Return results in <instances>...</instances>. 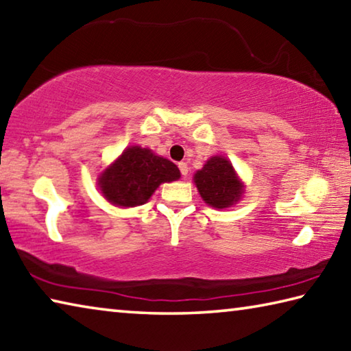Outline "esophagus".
Returning a JSON list of instances; mask_svg holds the SVG:
<instances>
[{
    "label": "esophagus",
    "mask_w": 351,
    "mask_h": 351,
    "mask_svg": "<svg viewBox=\"0 0 351 351\" xmlns=\"http://www.w3.org/2000/svg\"><path fill=\"white\" fill-rule=\"evenodd\" d=\"M179 169H180V172H182V176H188V165L185 163V162H180L179 163Z\"/></svg>",
    "instance_id": "34e87169"
}]
</instances>
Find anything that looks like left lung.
<instances>
[{"label":"left lung","mask_w":351,"mask_h":351,"mask_svg":"<svg viewBox=\"0 0 351 351\" xmlns=\"http://www.w3.org/2000/svg\"><path fill=\"white\" fill-rule=\"evenodd\" d=\"M202 199L213 208L223 210L241 200L243 185L228 158L214 156L194 174Z\"/></svg>","instance_id":"8db88e82"}]
</instances>
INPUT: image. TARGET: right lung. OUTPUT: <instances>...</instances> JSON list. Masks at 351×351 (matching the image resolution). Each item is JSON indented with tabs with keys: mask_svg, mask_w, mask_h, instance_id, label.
I'll list each match as a JSON object with an SVG mask.
<instances>
[{
	"mask_svg": "<svg viewBox=\"0 0 351 351\" xmlns=\"http://www.w3.org/2000/svg\"><path fill=\"white\" fill-rule=\"evenodd\" d=\"M180 179V171L168 158L151 149L129 146L98 177L104 199L115 206L132 208L146 204L165 182Z\"/></svg>",
	"mask_w": 351,
	"mask_h": 351,
	"instance_id": "1",
	"label": "right lung"
}]
</instances>
